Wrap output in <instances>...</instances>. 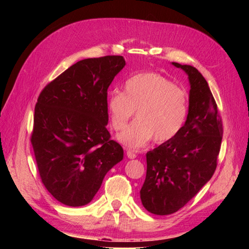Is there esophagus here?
Returning <instances> with one entry per match:
<instances>
[{
  "label": "esophagus",
  "instance_id": "obj_1",
  "mask_svg": "<svg viewBox=\"0 0 249 249\" xmlns=\"http://www.w3.org/2000/svg\"><path fill=\"white\" fill-rule=\"evenodd\" d=\"M126 155H127V157L130 158V159H134V158L137 157L136 151H134V150H132V149H127V150H126Z\"/></svg>",
  "mask_w": 249,
  "mask_h": 249
}]
</instances>
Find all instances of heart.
I'll use <instances>...</instances> for the list:
<instances>
[{
	"label": "heart",
	"instance_id": "b5f03b06",
	"mask_svg": "<svg viewBox=\"0 0 249 249\" xmlns=\"http://www.w3.org/2000/svg\"><path fill=\"white\" fill-rule=\"evenodd\" d=\"M107 108L113 129H123L136 111L137 120L119 134L124 145L138 148L155 142L174 140L182 130L189 113L188 94L156 72L135 74L124 83L123 93L114 91Z\"/></svg>",
	"mask_w": 249,
	"mask_h": 249
}]
</instances>
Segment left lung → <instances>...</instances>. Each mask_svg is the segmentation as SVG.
I'll return each instance as SVG.
<instances>
[{
  "label": "left lung",
  "instance_id": "left-lung-1",
  "mask_svg": "<svg viewBox=\"0 0 249 249\" xmlns=\"http://www.w3.org/2000/svg\"><path fill=\"white\" fill-rule=\"evenodd\" d=\"M172 65L189 75V113L178 136L146 154L141 200L156 215L183 208L212 178L224 130L215 100L200 71L189 65Z\"/></svg>",
  "mask_w": 249,
  "mask_h": 249
}]
</instances>
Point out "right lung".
I'll return each mask as SVG.
<instances>
[{
	"label": "right lung",
	"mask_w": 249,
	"mask_h": 249,
	"mask_svg": "<svg viewBox=\"0 0 249 249\" xmlns=\"http://www.w3.org/2000/svg\"><path fill=\"white\" fill-rule=\"evenodd\" d=\"M122 56L88 58L69 67L37 99L31 142L41 182L60 203L82 206L123 159L107 129V89Z\"/></svg>",
	"instance_id": "add662e5"
}]
</instances>
